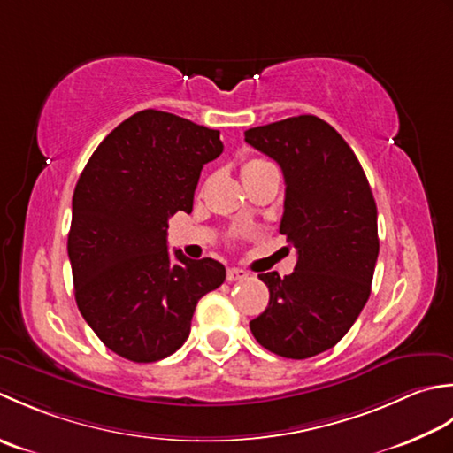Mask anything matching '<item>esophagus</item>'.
I'll list each match as a JSON object with an SVG mask.
<instances>
[{"label": "esophagus", "instance_id": "34e87169", "mask_svg": "<svg viewBox=\"0 0 453 453\" xmlns=\"http://www.w3.org/2000/svg\"><path fill=\"white\" fill-rule=\"evenodd\" d=\"M248 278V272L240 270V267H230V270L226 272V280L228 281H242Z\"/></svg>", "mask_w": 453, "mask_h": 453}]
</instances>
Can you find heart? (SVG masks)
Instances as JSON below:
<instances>
[{
  "label": "heart",
  "mask_w": 453,
  "mask_h": 453,
  "mask_svg": "<svg viewBox=\"0 0 453 453\" xmlns=\"http://www.w3.org/2000/svg\"><path fill=\"white\" fill-rule=\"evenodd\" d=\"M265 164H270V162H265V160H262V158H248V160L242 164V173H244V172H250V170H254V168H260V165H265Z\"/></svg>",
  "instance_id": "b5f03b06"
}]
</instances>
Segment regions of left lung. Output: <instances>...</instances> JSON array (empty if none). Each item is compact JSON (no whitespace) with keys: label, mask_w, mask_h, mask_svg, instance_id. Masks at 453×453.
<instances>
[{"label":"left lung","mask_w":453,"mask_h":453,"mask_svg":"<svg viewBox=\"0 0 453 453\" xmlns=\"http://www.w3.org/2000/svg\"><path fill=\"white\" fill-rule=\"evenodd\" d=\"M244 141L280 164V233L297 250L293 273L257 275L270 303L250 330L281 357H312L344 338L372 293L380 254L373 193L354 150L315 115L248 128Z\"/></svg>","instance_id":"obj_1"}]
</instances>
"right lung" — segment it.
<instances>
[{
	"mask_svg": "<svg viewBox=\"0 0 453 453\" xmlns=\"http://www.w3.org/2000/svg\"><path fill=\"white\" fill-rule=\"evenodd\" d=\"M220 133L144 109L113 128L73 189L68 256L76 303L111 352L158 362L186 342L203 295L225 265L168 250V220L191 213L203 165L223 152Z\"/></svg>",
	"mask_w": 453,
	"mask_h": 453,
	"instance_id": "right-lung-1",
	"label": "right lung"
}]
</instances>
